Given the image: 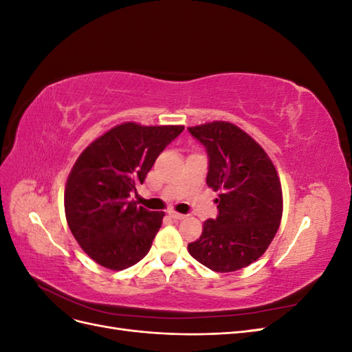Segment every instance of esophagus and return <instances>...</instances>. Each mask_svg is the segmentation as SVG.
Wrapping results in <instances>:
<instances>
[{
	"instance_id": "34e87169",
	"label": "esophagus",
	"mask_w": 352,
	"mask_h": 352,
	"mask_svg": "<svg viewBox=\"0 0 352 352\" xmlns=\"http://www.w3.org/2000/svg\"><path fill=\"white\" fill-rule=\"evenodd\" d=\"M167 214H168V217H172L173 220H184L185 219L184 214H180V212H176V211H172V210H170Z\"/></svg>"
}]
</instances>
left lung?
<instances>
[{
	"label": "left lung",
	"instance_id": "obj_1",
	"mask_svg": "<svg viewBox=\"0 0 352 352\" xmlns=\"http://www.w3.org/2000/svg\"><path fill=\"white\" fill-rule=\"evenodd\" d=\"M206 146L207 185L217 190L219 214L204 221L199 239L188 245L192 257L212 272L247 267L269 248L282 219V188L269 155L229 122L188 127Z\"/></svg>",
	"mask_w": 352,
	"mask_h": 352
}]
</instances>
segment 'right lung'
Here are the masks:
<instances>
[{
  "instance_id": "right-lung-1",
  "label": "right lung",
  "mask_w": 352,
  "mask_h": 352,
  "mask_svg": "<svg viewBox=\"0 0 352 352\" xmlns=\"http://www.w3.org/2000/svg\"><path fill=\"white\" fill-rule=\"evenodd\" d=\"M184 129L122 123L74 163L65 192L66 219L82 250L102 267L124 270L150 251L164 212L148 211L129 198Z\"/></svg>"
}]
</instances>
